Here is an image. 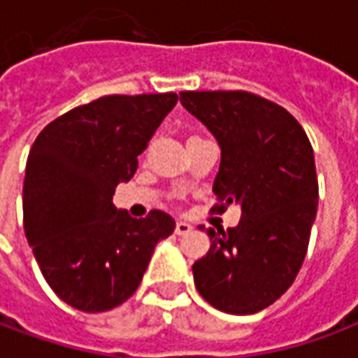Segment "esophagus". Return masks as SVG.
Wrapping results in <instances>:
<instances>
[{
  "label": "esophagus",
  "instance_id": "obj_1",
  "mask_svg": "<svg viewBox=\"0 0 358 358\" xmlns=\"http://www.w3.org/2000/svg\"><path fill=\"white\" fill-rule=\"evenodd\" d=\"M174 232L178 234V236H186V234L192 232V224L186 222V220H178V222H176V228H174Z\"/></svg>",
  "mask_w": 358,
  "mask_h": 358
}]
</instances>
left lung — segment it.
<instances>
[{"label":"left lung","mask_w":358,"mask_h":358,"mask_svg":"<svg viewBox=\"0 0 358 358\" xmlns=\"http://www.w3.org/2000/svg\"><path fill=\"white\" fill-rule=\"evenodd\" d=\"M180 103L218 141V210L241 209L226 232L199 226L210 248L192 266L195 287L222 313L253 315L287 292L307 255L318 207L315 153L299 122L259 95L182 92Z\"/></svg>","instance_id":"1"}]
</instances>
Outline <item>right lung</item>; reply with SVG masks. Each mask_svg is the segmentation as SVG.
<instances>
[{
  "label": "right lung",
  "mask_w": 358,
  "mask_h": 358,
  "mask_svg": "<svg viewBox=\"0 0 358 358\" xmlns=\"http://www.w3.org/2000/svg\"><path fill=\"white\" fill-rule=\"evenodd\" d=\"M176 94L105 95L43 128L27 161L22 213L28 245L59 299L84 313L122 305L138 289L174 218H132L113 203L138 169Z\"/></svg>",
  "instance_id": "obj_1"
}]
</instances>
